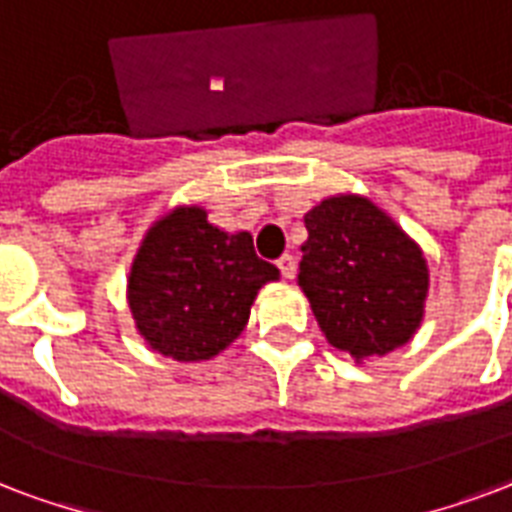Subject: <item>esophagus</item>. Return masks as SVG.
Returning a JSON list of instances; mask_svg holds the SVG:
<instances>
[{"instance_id": "esophagus-1", "label": "esophagus", "mask_w": 512, "mask_h": 512, "mask_svg": "<svg viewBox=\"0 0 512 512\" xmlns=\"http://www.w3.org/2000/svg\"><path fill=\"white\" fill-rule=\"evenodd\" d=\"M277 269H280V275L288 277V280H291L293 272H296V261H293L291 253H283V256L277 259Z\"/></svg>"}]
</instances>
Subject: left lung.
Instances as JSON below:
<instances>
[{"label":"left lung","instance_id":"left-lung-1","mask_svg":"<svg viewBox=\"0 0 512 512\" xmlns=\"http://www.w3.org/2000/svg\"><path fill=\"white\" fill-rule=\"evenodd\" d=\"M304 227L299 285L328 342L358 360L406 344L427 296L417 245L363 197L323 200Z\"/></svg>","mask_w":512,"mask_h":512}]
</instances>
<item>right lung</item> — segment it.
I'll return each mask as SVG.
<instances>
[{"instance_id": "1", "label": "right lung", "mask_w": 512, "mask_h": 512, "mask_svg": "<svg viewBox=\"0 0 512 512\" xmlns=\"http://www.w3.org/2000/svg\"><path fill=\"white\" fill-rule=\"evenodd\" d=\"M248 232L227 235L202 208L157 221L130 269V310L152 350L173 360H208L235 342L256 291L277 280Z\"/></svg>"}]
</instances>
